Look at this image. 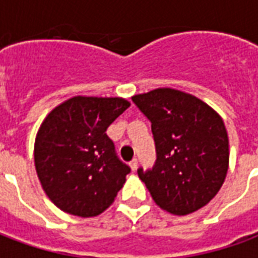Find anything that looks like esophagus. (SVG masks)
Masks as SVG:
<instances>
[{"instance_id":"34e87169","label":"esophagus","mask_w":258,"mask_h":258,"mask_svg":"<svg viewBox=\"0 0 258 258\" xmlns=\"http://www.w3.org/2000/svg\"><path fill=\"white\" fill-rule=\"evenodd\" d=\"M130 167H131L133 171H135V170L138 168V160H137V159H133V160L130 162Z\"/></svg>"}]
</instances>
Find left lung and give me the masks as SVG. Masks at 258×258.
<instances>
[{
    "mask_svg": "<svg viewBox=\"0 0 258 258\" xmlns=\"http://www.w3.org/2000/svg\"><path fill=\"white\" fill-rule=\"evenodd\" d=\"M152 123L156 162L138 168L159 207L186 216L210 202L224 184L229 145L220 114L199 98L171 88L133 96Z\"/></svg>",
    "mask_w": 258,
    "mask_h": 258,
    "instance_id": "8db88e82",
    "label": "left lung"
}]
</instances>
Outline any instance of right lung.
Instances as JSON below:
<instances>
[{"instance_id":"right-lung-1","label":"right lung","mask_w":258,"mask_h":258,"mask_svg":"<svg viewBox=\"0 0 258 258\" xmlns=\"http://www.w3.org/2000/svg\"><path fill=\"white\" fill-rule=\"evenodd\" d=\"M130 106L123 98L74 96L42 121L34 163L42 189L64 213L95 217L112 205L131 168L106 130Z\"/></svg>"}]
</instances>
